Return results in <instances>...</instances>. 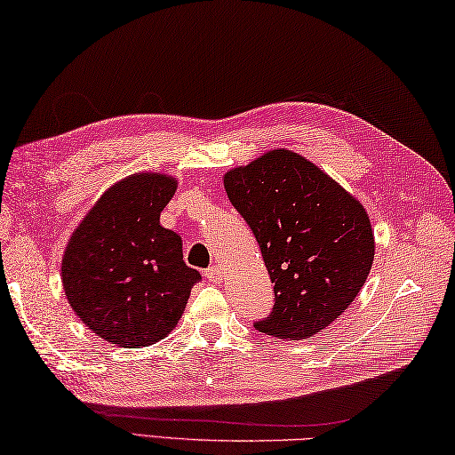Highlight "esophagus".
I'll list each match as a JSON object with an SVG mask.
<instances>
[{
	"mask_svg": "<svg viewBox=\"0 0 455 455\" xmlns=\"http://www.w3.org/2000/svg\"><path fill=\"white\" fill-rule=\"evenodd\" d=\"M222 276H225V272H222V268H220V267H217V264H214V267H209V268L204 270V278L209 280V283L219 284L220 280H222Z\"/></svg>",
	"mask_w": 455,
	"mask_h": 455,
	"instance_id": "esophagus-1",
	"label": "esophagus"
}]
</instances>
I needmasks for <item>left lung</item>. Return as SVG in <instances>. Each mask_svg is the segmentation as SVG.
Segmentation results:
<instances>
[{
    "instance_id": "8db88e82",
    "label": "left lung",
    "mask_w": 455,
    "mask_h": 455,
    "mask_svg": "<svg viewBox=\"0 0 455 455\" xmlns=\"http://www.w3.org/2000/svg\"><path fill=\"white\" fill-rule=\"evenodd\" d=\"M230 204L251 227L275 284L259 332L308 338L356 299L374 260L362 204L304 156L270 151L225 175Z\"/></svg>"
}]
</instances>
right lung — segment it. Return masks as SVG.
I'll return each instance as SVG.
<instances>
[{"label":"right lung","instance_id":"right-lung-1","mask_svg":"<svg viewBox=\"0 0 455 455\" xmlns=\"http://www.w3.org/2000/svg\"><path fill=\"white\" fill-rule=\"evenodd\" d=\"M175 188V180L156 172L121 180L91 209L63 256L71 308L123 348L167 336L201 280L183 260L180 236L159 222Z\"/></svg>","mask_w":455,"mask_h":455}]
</instances>
